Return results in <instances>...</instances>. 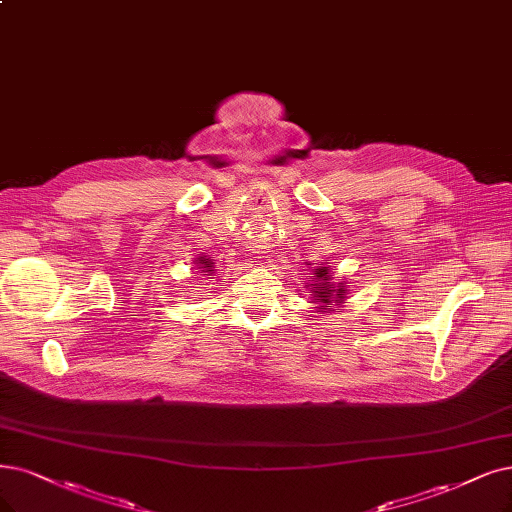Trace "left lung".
Segmentation results:
<instances>
[{
	"instance_id": "1",
	"label": "left lung",
	"mask_w": 512,
	"mask_h": 512,
	"mask_svg": "<svg viewBox=\"0 0 512 512\" xmlns=\"http://www.w3.org/2000/svg\"><path fill=\"white\" fill-rule=\"evenodd\" d=\"M312 272H314V278L310 285L306 282V289H310L312 293V304H318V312H333V306H342L348 291L344 289V282H337V285L331 282L333 278L329 274V268H325L323 263H318Z\"/></svg>"
}]
</instances>
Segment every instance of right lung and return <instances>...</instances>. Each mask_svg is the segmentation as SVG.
<instances>
[{"label": "right lung", "instance_id": "add662e5", "mask_svg": "<svg viewBox=\"0 0 512 512\" xmlns=\"http://www.w3.org/2000/svg\"><path fill=\"white\" fill-rule=\"evenodd\" d=\"M200 263H202V268H200V272H204V276H211L215 270H213V263H211V259H204V257H200Z\"/></svg>", "mask_w": 512, "mask_h": 512}]
</instances>
